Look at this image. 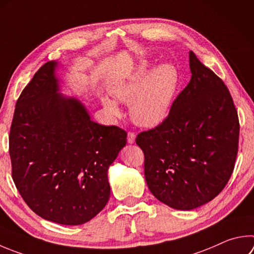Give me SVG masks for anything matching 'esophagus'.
Listing matches in <instances>:
<instances>
[{"label": "esophagus", "instance_id": "esophagus-1", "mask_svg": "<svg viewBox=\"0 0 254 254\" xmlns=\"http://www.w3.org/2000/svg\"><path fill=\"white\" fill-rule=\"evenodd\" d=\"M135 141V133L134 132H128L127 133V142L132 144V143H134Z\"/></svg>", "mask_w": 254, "mask_h": 254}]
</instances>
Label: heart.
I'll return each mask as SVG.
<instances>
[{
	"mask_svg": "<svg viewBox=\"0 0 254 254\" xmlns=\"http://www.w3.org/2000/svg\"><path fill=\"white\" fill-rule=\"evenodd\" d=\"M151 65L143 61L123 81L112 89L114 98L122 103H130V115L137 126L154 127L169 115L178 89L179 75L171 64H162L150 74ZM110 114L119 117L121 110L114 101L103 99Z\"/></svg>",
	"mask_w": 254,
	"mask_h": 254,
	"instance_id": "obj_1",
	"label": "heart"
}]
</instances>
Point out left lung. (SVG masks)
Returning <instances> with one entry per match:
<instances>
[{
	"mask_svg": "<svg viewBox=\"0 0 254 254\" xmlns=\"http://www.w3.org/2000/svg\"><path fill=\"white\" fill-rule=\"evenodd\" d=\"M191 80L164 121L141 132L144 175L156 199L177 210H193L219 194L236 163L240 124L224 82L189 53Z\"/></svg>",
	"mask_w": 254,
	"mask_h": 254,
	"instance_id": "8db88e82",
	"label": "left lung"
}]
</instances>
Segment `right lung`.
<instances>
[{
  "mask_svg": "<svg viewBox=\"0 0 254 254\" xmlns=\"http://www.w3.org/2000/svg\"><path fill=\"white\" fill-rule=\"evenodd\" d=\"M57 66H41L16 101L8 137L12 178L41 218L79 225L108 203V170L127 132L93 122L79 100L60 94Z\"/></svg>",
  "mask_w": 254,
  "mask_h": 254,
  "instance_id": "add662e5",
  "label": "right lung"
}]
</instances>
